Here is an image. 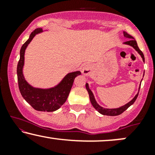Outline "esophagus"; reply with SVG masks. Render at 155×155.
I'll use <instances>...</instances> for the list:
<instances>
[{
	"label": "esophagus",
	"instance_id": "esophagus-1",
	"mask_svg": "<svg viewBox=\"0 0 155 155\" xmlns=\"http://www.w3.org/2000/svg\"><path fill=\"white\" fill-rule=\"evenodd\" d=\"M90 72H91V67H90V65H88V64L84 65L82 68V74L84 75L89 76L90 74Z\"/></svg>",
	"mask_w": 155,
	"mask_h": 155
}]
</instances>
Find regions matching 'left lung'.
<instances>
[{"label": "left lung", "instance_id": "8db88e82", "mask_svg": "<svg viewBox=\"0 0 155 155\" xmlns=\"http://www.w3.org/2000/svg\"><path fill=\"white\" fill-rule=\"evenodd\" d=\"M123 34H124V36L125 37V38H129V40L127 41L124 42V44H127V45L131 46V47L134 48V49H136L137 51H138V54L141 56L142 59H143V61L144 62V55H143V52H142V51L139 49V48H138V44H137V42H136V41L135 40V38H133L132 35H129L127 32L123 31ZM86 89L89 93L90 102H91L92 106H93V107L99 112V113H101V114H103V115H107V116H117V115H120L122 113H123V112L125 111V110H127V108H128L130 106H131V105H133V104H134V102L136 101L137 97H138V92H139V90H140V87H139V88H138V92L136 94V96L133 97L132 100L130 101V102L127 103V104L124 105V106H121V107H120V108H103L102 106H101L100 105L96 102L93 93H92V92L90 90V87H89L88 83H86Z\"/></svg>", "mask_w": 155, "mask_h": 155}]
</instances>
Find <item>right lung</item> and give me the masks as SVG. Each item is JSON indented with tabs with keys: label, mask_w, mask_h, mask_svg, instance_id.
Returning a JSON list of instances; mask_svg holds the SVG:
<instances>
[{
	"label": "right lung",
	"mask_w": 155,
	"mask_h": 155,
	"mask_svg": "<svg viewBox=\"0 0 155 155\" xmlns=\"http://www.w3.org/2000/svg\"><path fill=\"white\" fill-rule=\"evenodd\" d=\"M43 32L41 28H37L31 33L29 38L22 45L20 49V58L17 64V80L20 93L35 110L39 111H54L61 107L66 101L70 93L74 79L81 74L79 71L68 73L62 81L54 87L42 89L31 86L25 79L23 67L25 63V52L28 44L35 35Z\"/></svg>",
	"instance_id": "obj_1"
}]
</instances>
